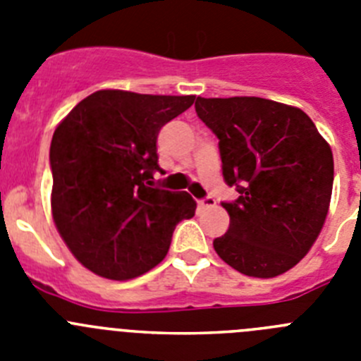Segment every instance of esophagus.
<instances>
[{
	"instance_id": "34e87169",
	"label": "esophagus",
	"mask_w": 361,
	"mask_h": 361,
	"mask_svg": "<svg viewBox=\"0 0 361 361\" xmlns=\"http://www.w3.org/2000/svg\"><path fill=\"white\" fill-rule=\"evenodd\" d=\"M216 206V200L213 197H206L204 200H199V208L200 209H209V208H215Z\"/></svg>"
}]
</instances>
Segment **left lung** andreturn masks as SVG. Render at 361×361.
I'll list each match as a JSON object with an SVG mask.
<instances>
[{
  "label": "left lung",
  "instance_id": "obj_1",
  "mask_svg": "<svg viewBox=\"0 0 361 361\" xmlns=\"http://www.w3.org/2000/svg\"><path fill=\"white\" fill-rule=\"evenodd\" d=\"M197 116L219 137L222 173L238 188L216 255L238 273L279 276L317 242L333 193L334 162L307 114L262 97H197Z\"/></svg>",
  "mask_w": 361,
  "mask_h": 361
}]
</instances>
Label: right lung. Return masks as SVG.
Returning <instances> with one entry per match:
<instances>
[{
  "label": "right lung",
  "mask_w": 361,
  "mask_h": 361,
  "mask_svg": "<svg viewBox=\"0 0 361 361\" xmlns=\"http://www.w3.org/2000/svg\"><path fill=\"white\" fill-rule=\"evenodd\" d=\"M195 95L97 90L57 124L50 145L52 219L95 275L130 280L162 262L175 226L195 215L186 191L152 188L157 135Z\"/></svg>",
  "instance_id": "add662e5"
}]
</instances>
